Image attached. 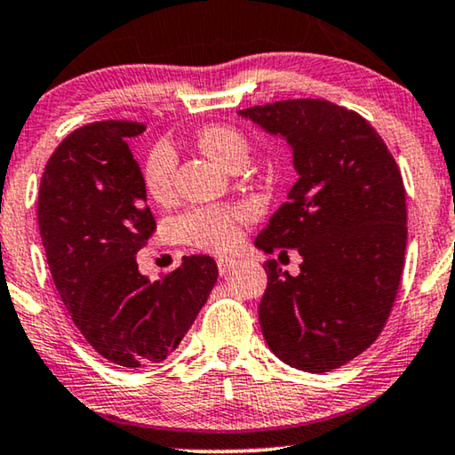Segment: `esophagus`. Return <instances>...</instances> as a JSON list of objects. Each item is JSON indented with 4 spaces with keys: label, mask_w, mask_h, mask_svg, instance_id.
Returning <instances> with one entry per match:
<instances>
[{
    "label": "esophagus",
    "mask_w": 455,
    "mask_h": 455,
    "mask_svg": "<svg viewBox=\"0 0 455 455\" xmlns=\"http://www.w3.org/2000/svg\"><path fill=\"white\" fill-rule=\"evenodd\" d=\"M217 267H220L221 275H226V273L234 267V260L228 259V257H221V259H217Z\"/></svg>",
    "instance_id": "obj_1"
}]
</instances>
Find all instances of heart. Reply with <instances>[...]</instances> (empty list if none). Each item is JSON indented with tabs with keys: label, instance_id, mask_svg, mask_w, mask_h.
I'll return each mask as SVG.
<instances>
[{
	"label": "heart",
	"instance_id": "1",
	"mask_svg": "<svg viewBox=\"0 0 455 455\" xmlns=\"http://www.w3.org/2000/svg\"><path fill=\"white\" fill-rule=\"evenodd\" d=\"M198 147L226 170L246 164L248 161V140L246 136L232 126L203 128L196 136ZM173 173H176V155L167 142H159L147 155L142 167V182L147 195L155 203L164 204L172 198ZM240 211L226 209H195L180 217L176 221V232L188 244L211 252H228L238 244V220Z\"/></svg>",
	"mask_w": 455,
	"mask_h": 455
}]
</instances>
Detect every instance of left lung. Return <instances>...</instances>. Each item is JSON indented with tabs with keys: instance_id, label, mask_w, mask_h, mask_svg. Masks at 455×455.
<instances>
[{
	"instance_id": "8db88e82",
	"label": "left lung",
	"mask_w": 455,
	"mask_h": 455,
	"mask_svg": "<svg viewBox=\"0 0 455 455\" xmlns=\"http://www.w3.org/2000/svg\"><path fill=\"white\" fill-rule=\"evenodd\" d=\"M291 148L298 182L254 246L302 257L290 275L265 265L259 323L267 346L307 372L339 369L379 338L394 307L406 252V190L375 128L323 99L242 109Z\"/></svg>"
}]
</instances>
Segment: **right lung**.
Wrapping results in <instances>:
<instances>
[{
  "label": "right lung",
  "mask_w": 455,
  "mask_h": 455,
  "mask_svg": "<svg viewBox=\"0 0 455 455\" xmlns=\"http://www.w3.org/2000/svg\"><path fill=\"white\" fill-rule=\"evenodd\" d=\"M142 132L139 122L74 130L49 157L36 203L49 271L74 325L126 369L170 356L217 282L207 254L184 257L159 282L139 271L136 254L157 228L128 147Z\"/></svg>",
  "instance_id": "add662e5"
}]
</instances>
